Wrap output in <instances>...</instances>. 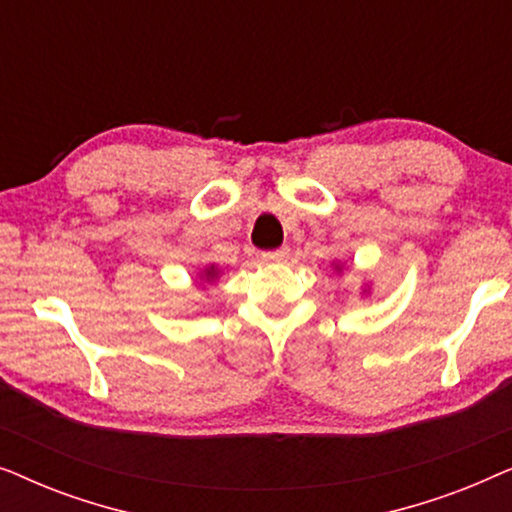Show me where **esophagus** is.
Here are the masks:
<instances>
[{
    "label": "esophagus",
    "instance_id": "1",
    "mask_svg": "<svg viewBox=\"0 0 512 512\" xmlns=\"http://www.w3.org/2000/svg\"><path fill=\"white\" fill-rule=\"evenodd\" d=\"M286 258H289V249L286 247L275 249V251H265L263 254V261H268V263H284Z\"/></svg>",
    "mask_w": 512,
    "mask_h": 512
}]
</instances>
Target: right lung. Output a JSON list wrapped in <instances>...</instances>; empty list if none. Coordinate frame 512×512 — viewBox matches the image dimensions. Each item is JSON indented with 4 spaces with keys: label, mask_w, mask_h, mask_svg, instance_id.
Instances as JSON below:
<instances>
[{
    "label": "right lung",
    "mask_w": 512,
    "mask_h": 512,
    "mask_svg": "<svg viewBox=\"0 0 512 512\" xmlns=\"http://www.w3.org/2000/svg\"><path fill=\"white\" fill-rule=\"evenodd\" d=\"M207 275H214V270H212V268H209V270H207Z\"/></svg>",
    "instance_id": "1"
}]
</instances>
